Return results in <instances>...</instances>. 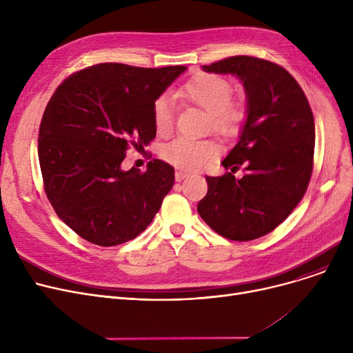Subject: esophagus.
Here are the masks:
<instances>
[{"instance_id": "34e87169", "label": "esophagus", "mask_w": 353, "mask_h": 353, "mask_svg": "<svg viewBox=\"0 0 353 353\" xmlns=\"http://www.w3.org/2000/svg\"><path fill=\"white\" fill-rule=\"evenodd\" d=\"M189 176V173L188 172H184V170H177L176 172V174H174V177H176V181H181V180H184Z\"/></svg>"}]
</instances>
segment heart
Here are the masks:
<instances>
[{
  "label": "heart",
  "mask_w": 353,
  "mask_h": 353,
  "mask_svg": "<svg viewBox=\"0 0 353 353\" xmlns=\"http://www.w3.org/2000/svg\"><path fill=\"white\" fill-rule=\"evenodd\" d=\"M179 96L206 110L209 124L221 136H236L246 119L245 105L230 99V81L217 74H196L180 87ZM153 123L159 136H169L173 132L174 104L167 96H160L154 100ZM219 150V144L210 139L179 137L161 148V157L180 169L192 170L212 161Z\"/></svg>",
  "instance_id": "obj_1"
}]
</instances>
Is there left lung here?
Segmentation results:
<instances>
[{
    "instance_id": "8db88e82",
    "label": "left lung",
    "mask_w": 353,
    "mask_h": 353,
    "mask_svg": "<svg viewBox=\"0 0 353 353\" xmlns=\"http://www.w3.org/2000/svg\"><path fill=\"white\" fill-rule=\"evenodd\" d=\"M203 70L233 74L243 83L246 123L221 161L228 172L208 180L197 212L220 236L237 242L262 237L279 226L306 193L313 169L314 121L303 90L272 61L234 55ZM243 163L245 174L232 173Z\"/></svg>"
}]
</instances>
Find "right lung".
<instances>
[{"label":"right lung","mask_w":353,"mask_h":353,"mask_svg":"<svg viewBox=\"0 0 353 353\" xmlns=\"http://www.w3.org/2000/svg\"><path fill=\"white\" fill-rule=\"evenodd\" d=\"M183 71L101 63L71 74L51 96L39 134L44 190L87 242L108 248L137 237L172 190L169 163L153 159L143 173L121 163L130 147L156 137L153 103Z\"/></svg>","instance_id":"1"}]
</instances>
